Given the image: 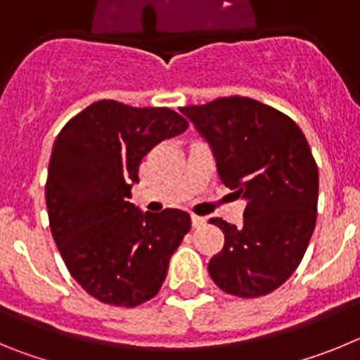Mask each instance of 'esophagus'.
<instances>
[{
	"instance_id": "34e87169",
	"label": "esophagus",
	"mask_w": 360,
	"mask_h": 360,
	"mask_svg": "<svg viewBox=\"0 0 360 360\" xmlns=\"http://www.w3.org/2000/svg\"><path fill=\"white\" fill-rule=\"evenodd\" d=\"M191 224H193V227L195 229H200V227H203V225L207 224V219L205 218H202V216H191Z\"/></svg>"
}]
</instances>
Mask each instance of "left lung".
<instances>
[{
  "instance_id": "left-lung-1",
  "label": "left lung",
  "mask_w": 360,
  "mask_h": 360,
  "mask_svg": "<svg viewBox=\"0 0 360 360\" xmlns=\"http://www.w3.org/2000/svg\"><path fill=\"white\" fill-rule=\"evenodd\" d=\"M207 142L221 182L247 200L243 225L212 218L225 236L209 262L227 294L259 297L287 281L316 229L319 171L307 136L281 111L247 97L180 110Z\"/></svg>"
}]
</instances>
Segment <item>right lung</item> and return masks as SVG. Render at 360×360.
Wrapping results in <instances>:
<instances>
[{"mask_svg": "<svg viewBox=\"0 0 360 360\" xmlns=\"http://www.w3.org/2000/svg\"><path fill=\"white\" fill-rule=\"evenodd\" d=\"M187 129L167 108L98 101L57 135L46 178L50 231L66 269L95 299L136 307L155 297L191 229L186 211L135 207L142 158Z\"/></svg>", "mask_w": 360, "mask_h": 360, "instance_id": "right-lung-1", "label": "right lung"}]
</instances>
